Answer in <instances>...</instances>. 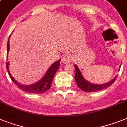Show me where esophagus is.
I'll return each mask as SVG.
<instances>
[{"instance_id":"obj_1","label":"esophagus","mask_w":127,"mask_h":127,"mask_svg":"<svg viewBox=\"0 0 127 127\" xmlns=\"http://www.w3.org/2000/svg\"><path fill=\"white\" fill-rule=\"evenodd\" d=\"M72 59V57L71 55H69V54H66V55H64V57L62 58L61 61L62 63H68L70 62H71Z\"/></svg>"}]
</instances>
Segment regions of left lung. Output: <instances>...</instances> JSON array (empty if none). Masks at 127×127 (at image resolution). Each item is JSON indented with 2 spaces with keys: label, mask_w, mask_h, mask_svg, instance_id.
<instances>
[{
  "label": "left lung",
  "mask_w": 127,
  "mask_h": 127,
  "mask_svg": "<svg viewBox=\"0 0 127 127\" xmlns=\"http://www.w3.org/2000/svg\"><path fill=\"white\" fill-rule=\"evenodd\" d=\"M75 69V79L77 83V87L79 88H81L83 91L87 92H97L99 90H103L105 88H108L110 86H111L113 84V83L115 81L116 79V77L111 81L108 82L106 84H103V85H94L92 83H90L89 82L85 79L83 77L81 72L79 69V68L77 66L76 64L74 66Z\"/></svg>",
  "instance_id": "left-lung-1"
}]
</instances>
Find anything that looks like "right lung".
I'll list each match as a JSON object with an SVG mask.
<instances>
[{
    "instance_id": "right-lung-1",
    "label": "right lung",
    "mask_w": 127,
    "mask_h": 127,
    "mask_svg": "<svg viewBox=\"0 0 127 127\" xmlns=\"http://www.w3.org/2000/svg\"><path fill=\"white\" fill-rule=\"evenodd\" d=\"M9 39H8V41H7V53H8V52H9ZM60 61L61 59H59V61H56L50 67V68L48 69L45 75L40 79V81H38L36 83L33 84V85H22L16 81L14 78L12 77V75H11V73H9V68H8L9 63L8 62L6 63V68H7V72L9 73V77H10L11 79L12 80V81L22 91H24L26 92H28V93L30 94H43L50 88L51 84H52V81L54 79V75H55V73H56V72L59 68Z\"/></svg>"
}]
</instances>
